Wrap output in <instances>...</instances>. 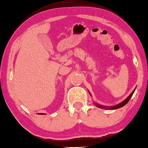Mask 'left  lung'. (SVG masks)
I'll list each match as a JSON object with an SVG mask.
<instances>
[{"label":"left lung","instance_id":"obj_1","mask_svg":"<svg viewBox=\"0 0 148 148\" xmlns=\"http://www.w3.org/2000/svg\"><path fill=\"white\" fill-rule=\"evenodd\" d=\"M135 89H136V87H135V89H134V90L132 91V92L131 93H130V94L129 95V96H128V97H127V98H126V99H125V100H124V101H122V102H120V103H119L118 104H116V105H115V106H103V105H101V104L96 103V102H93V103H94V104L97 106V107L100 108H104V109H110V110L117 109V108H119L122 107V106H125L127 103H128V101L130 100V99L131 98L132 96V95H133V93H134V91H135ZM89 94H90V96H91V93L89 92Z\"/></svg>","mask_w":148,"mask_h":148}]
</instances>
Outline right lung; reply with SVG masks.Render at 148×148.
I'll return each instance as SVG.
<instances>
[{"label": "right lung", "mask_w": 148, "mask_h": 148, "mask_svg": "<svg viewBox=\"0 0 148 148\" xmlns=\"http://www.w3.org/2000/svg\"><path fill=\"white\" fill-rule=\"evenodd\" d=\"M38 114H39V115H45L44 113H38Z\"/></svg>", "instance_id": "right-lung-1"}]
</instances>
